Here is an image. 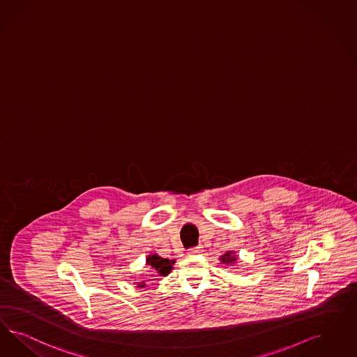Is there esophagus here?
I'll use <instances>...</instances> for the list:
<instances>
[{
  "label": "esophagus",
  "mask_w": 357,
  "mask_h": 357,
  "mask_svg": "<svg viewBox=\"0 0 357 357\" xmlns=\"http://www.w3.org/2000/svg\"><path fill=\"white\" fill-rule=\"evenodd\" d=\"M202 252H203V249H202L200 245L188 249V255H197V253H202Z\"/></svg>",
  "instance_id": "esophagus-1"
}]
</instances>
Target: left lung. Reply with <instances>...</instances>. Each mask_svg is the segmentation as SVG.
Listing matches in <instances>:
<instances>
[{"mask_svg": "<svg viewBox=\"0 0 357 357\" xmlns=\"http://www.w3.org/2000/svg\"><path fill=\"white\" fill-rule=\"evenodd\" d=\"M237 259L238 257H237V255H234V252H227L220 257L222 264H225V265H236Z\"/></svg>", "mask_w": 357, "mask_h": 357, "instance_id": "obj_1", "label": "left lung"}]
</instances>
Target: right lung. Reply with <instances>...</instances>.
Wrapping results in <instances>:
<instances>
[{
    "instance_id": "obj_1",
    "label": "right lung",
    "mask_w": 357,
    "mask_h": 357,
    "mask_svg": "<svg viewBox=\"0 0 357 357\" xmlns=\"http://www.w3.org/2000/svg\"><path fill=\"white\" fill-rule=\"evenodd\" d=\"M175 264V259H162L157 253L149 255L146 259V265L151 269L153 273H157L158 275L166 277L172 271V265ZM146 283H137V287H145Z\"/></svg>"
}]
</instances>
